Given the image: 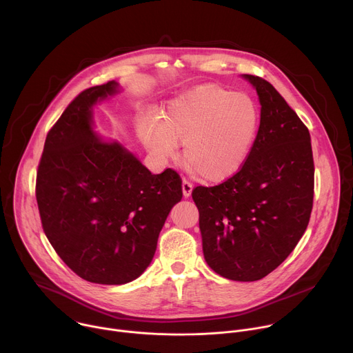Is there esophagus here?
Returning <instances> with one entry per match:
<instances>
[{
    "instance_id": "1",
    "label": "esophagus",
    "mask_w": 353,
    "mask_h": 353,
    "mask_svg": "<svg viewBox=\"0 0 353 353\" xmlns=\"http://www.w3.org/2000/svg\"><path fill=\"white\" fill-rule=\"evenodd\" d=\"M181 187H183V195L185 198H188L191 195V192H192V184L190 181H187V180H183V185Z\"/></svg>"
}]
</instances>
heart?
Here are the masks:
<instances>
[{
	"mask_svg": "<svg viewBox=\"0 0 353 353\" xmlns=\"http://www.w3.org/2000/svg\"><path fill=\"white\" fill-rule=\"evenodd\" d=\"M260 113L247 94L203 85L170 100L163 119L146 116L138 135L154 159L174 161L180 142L188 168L203 180L221 183L241 170L253 150Z\"/></svg>",
	"mask_w": 353,
	"mask_h": 353,
	"instance_id": "b5f03b06",
	"label": "heart"
}]
</instances>
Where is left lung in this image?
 I'll list each match as a JSON object with an SVG mask.
<instances>
[{
	"label": "left lung",
	"instance_id": "8db88e82",
	"mask_svg": "<svg viewBox=\"0 0 353 353\" xmlns=\"http://www.w3.org/2000/svg\"><path fill=\"white\" fill-rule=\"evenodd\" d=\"M261 105L253 150L239 173L192 199L207 264L221 276L253 282L292 253L313 208L314 162L307 127L265 79L243 74Z\"/></svg>",
	"mask_w": 353,
	"mask_h": 353
}]
</instances>
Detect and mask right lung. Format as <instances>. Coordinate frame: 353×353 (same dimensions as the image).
Returning <instances> with one entry per match:
<instances>
[{
    "mask_svg": "<svg viewBox=\"0 0 353 353\" xmlns=\"http://www.w3.org/2000/svg\"><path fill=\"white\" fill-rule=\"evenodd\" d=\"M116 81L81 92L48 131L36 179L43 230L82 279L123 285L152 261L159 233L183 196L181 179L152 174L119 141L94 131L93 108Z\"/></svg>",
    "mask_w": 353,
    "mask_h": 353,
    "instance_id": "right-lung-1",
    "label": "right lung"
}]
</instances>
